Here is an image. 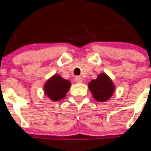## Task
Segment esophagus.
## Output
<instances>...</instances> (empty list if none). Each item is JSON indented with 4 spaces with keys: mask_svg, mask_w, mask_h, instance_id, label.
Masks as SVG:
<instances>
[{
    "mask_svg": "<svg viewBox=\"0 0 151 151\" xmlns=\"http://www.w3.org/2000/svg\"><path fill=\"white\" fill-rule=\"evenodd\" d=\"M75 81L77 82V83H81L83 82V78L80 77H77L75 79Z\"/></svg>",
    "mask_w": 151,
    "mask_h": 151,
    "instance_id": "34e87169",
    "label": "esophagus"
}]
</instances>
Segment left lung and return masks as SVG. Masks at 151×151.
Here are the masks:
<instances>
[{
    "label": "left lung",
    "instance_id": "8db88e82",
    "mask_svg": "<svg viewBox=\"0 0 151 151\" xmlns=\"http://www.w3.org/2000/svg\"><path fill=\"white\" fill-rule=\"evenodd\" d=\"M88 88L93 98L100 102L109 99L115 91L114 83L105 73H101L96 80H91Z\"/></svg>",
    "mask_w": 151,
    "mask_h": 151
}]
</instances>
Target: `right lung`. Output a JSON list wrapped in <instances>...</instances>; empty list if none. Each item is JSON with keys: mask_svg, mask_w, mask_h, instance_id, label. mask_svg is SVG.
<instances>
[{"mask_svg": "<svg viewBox=\"0 0 151 151\" xmlns=\"http://www.w3.org/2000/svg\"><path fill=\"white\" fill-rule=\"evenodd\" d=\"M71 86V83L58 74H55L46 82L44 86L45 94L53 101L65 98Z\"/></svg>", "mask_w": 151, "mask_h": 151, "instance_id": "right-lung-1", "label": "right lung"}]
</instances>
